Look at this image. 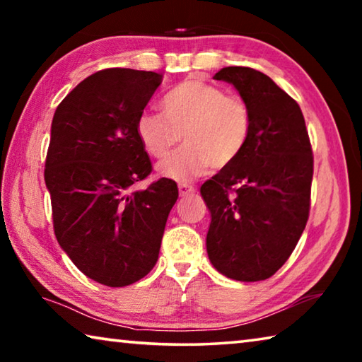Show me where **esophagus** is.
<instances>
[{
	"mask_svg": "<svg viewBox=\"0 0 362 362\" xmlns=\"http://www.w3.org/2000/svg\"><path fill=\"white\" fill-rule=\"evenodd\" d=\"M179 193H180V196L192 194V193H194V187L192 185V183H180Z\"/></svg>",
	"mask_w": 362,
	"mask_h": 362,
	"instance_id": "34e87169",
	"label": "esophagus"
}]
</instances>
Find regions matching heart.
Here are the masks:
<instances>
[{
  "instance_id": "obj_1",
  "label": "heart",
  "mask_w": 362,
  "mask_h": 362,
  "mask_svg": "<svg viewBox=\"0 0 362 362\" xmlns=\"http://www.w3.org/2000/svg\"><path fill=\"white\" fill-rule=\"evenodd\" d=\"M161 113L140 115L136 134L142 148L158 159L179 144L182 134L185 146L158 164L159 175L175 182L193 180L211 168H230L252 134L246 99L199 78H187L168 90Z\"/></svg>"
}]
</instances>
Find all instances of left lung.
Listing matches in <instances>:
<instances>
[{"label": "left lung", "instance_id": "left-lung-1", "mask_svg": "<svg viewBox=\"0 0 362 362\" xmlns=\"http://www.w3.org/2000/svg\"><path fill=\"white\" fill-rule=\"evenodd\" d=\"M235 86L252 110L243 155L206 180L211 211L207 255L236 281L272 278L289 259L310 216L313 151L298 103L272 78L249 66L214 75Z\"/></svg>", "mask_w": 362, "mask_h": 362}]
</instances>
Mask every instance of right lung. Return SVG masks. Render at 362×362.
<instances>
[{"label":"right lung","mask_w":362,"mask_h":362,"mask_svg":"<svg viewBox=\"0 0 362 362\" xmlns=\"http://www.w3.org/2000/svg\"><path fill=\"white\" fill-rule=\"evenodd\" d=\"M161 81L155 71L100 70L83 79L52 118L45 180L54 233L79 272L110 287L151 272L179 198L166 177L131 189L153 170L136 121Z\"/></svg>","instance_id":"1"}]
</instances>
